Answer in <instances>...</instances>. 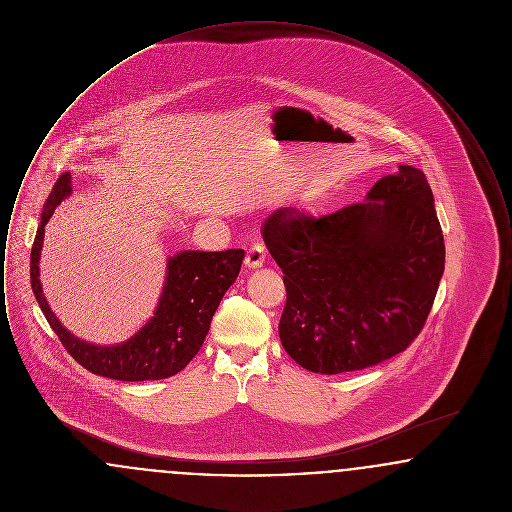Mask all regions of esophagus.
Masks as SVG:
<instances>
[{
	"label": "esophagus",
	"instance_id": "34e87169",
	"mask_svg": "<svg viewBox=\"0 0 512 512\" xmlns=\"http://www.w3.org/2000/svg\"><path fill=\"white\" fill-rule=\"evenodd\" d=\"M263 263H265V249H263V245H251L247 255H245V268L253 270V268L263 267Z\"/></svg>",
	"mask_w": 512,
	"mask_h": 512
}]
</instances>
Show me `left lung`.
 <instances>
[{"instance_id":"obj_1","label":"left lung","mask_w":512,"mask_h":512,"mask_svg":"<svg viewBox=\"0 0 512 512\" xmlns=\"http://www.w3.org/2000/svg\"><path fill=\"white\" fill-rule=\"evenodd\" d=\"M261 232L284 272L278 334L297 365L318 374L363 370L420 334L445 268L424 172L399 165L363 203L320 219L276 209Z\"/></svg>"}]
</instances>
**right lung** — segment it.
I'll return each mask as SVG.
<instances>
[{"instance_id":"1","label":"right lung","mask_w":512,"mask_h":512,"mask_svg":"<svg viewBox=\"0 0 512 512\" xmlns=\"http://www.w3.org/2000/svg\"><path fill=\"white\" fill-rule=\"evenodd\" d=\"M73 194L71 172H63L44 205L30 253V284L34 297L78 365L92 374L122 382L163 380L188 365L209 332L222 295L236 282L244 249L178 251L167 259L163 290L153 317L128 340L98 345L71 334L49 307L40 282V257L46 224L61 201Z\"/></svg>"}]
</instances>
